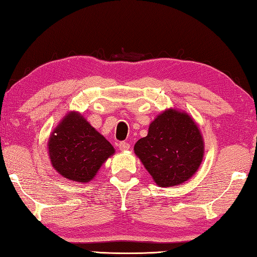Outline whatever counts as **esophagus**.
Returning <instances> with one entry per match:
<instances>
[{
    "instance_id": "34e87169",
    "label": "esophagus",
    "mask_w": 257,
    "mask_h": 257,
    "mask_svg": "<svg viewBox=\"0 0 257 257\" xmlns=\"http://www.w3.org/2000/svg\"><path fill=\"white\" fill-rule=\"evenodd\" d=\"M130 148V145L128 143H125V141H121V143L119 144V149L121 151H127Z\"/></svg>"
}]
</instances>
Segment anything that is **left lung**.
Here are the masks:
<instances>
[{"mask_svg": "<svg viewBox=\"0 0 257 257\" xmlns=\"http://www.w3.org/2000/svg\"><path fill=\"white\" fill-rule=\"evenodd\" d=\"M135 154L161 188L182 184L198 171L204 140L188 112L168 108L149 125L148 135L134 147Z\"/></svg>", "mask_w": 257, "mask_h": 257, "instance_id": "1", "label": "left lung"}]
</instances>
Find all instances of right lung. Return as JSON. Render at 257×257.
<instances>
[{"mask_svg":"<svg viewBox=\"0 0 257 257\" xmlns=\"http://www.w3.org/2000/svg\"><path fill=\"white\" fill-rule=\"evenodd\" d=\"M53 168L70 181L88 183L114 154L111 144L78 111L66 113L47 144Z\"/></svg>","mask_w":257,"mask_h":257,"instance_id":"right-lung-1","label":"right lung"}]
</instances>
